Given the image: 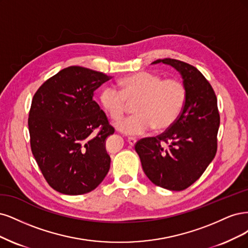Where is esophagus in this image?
Instances as JSON below:
<instances>
[{"label": "esophagus", "instance_id": "1", "mask_svg": "<svg viewBox=\"0 0 248 248\" xmlns=\"http://www.w3.org/2000/svg\"><path fill=\"white\" fill-rule=\"evenodd\" d=\"M126 141H127V143H129L130 145H135V143L137 142V140H136V138L135 137H127V139H126Z\"/></svg>", "mask_w": 248, "mask_h": 248}]
</instances>
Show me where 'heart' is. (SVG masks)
Masks as SVG:
<instances>
[{"label": "heart", "instance_id": "heart-1", "mask_svg": "<svg viewBox=\"0 0 248 248\" xmlns=\"http://www.w3.org/2000/svg\"><path fill=\"white\" fill-rule=\"evenodd\" d=\"M115 85L104 87L100 103L109 116L117 121L133 101L136 113L115 124L116 129L127 135H139L155 129L170 127L180 115L186 100V86L178 79H164L153 72H138L121 78Z\"/></svg>", "mask_w": 248, "mask_h": 248}]
</instances>
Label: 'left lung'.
<instances>
[{
    "mask_svg": "<svg viewBox=\"0 0 248 248\" xmlns=\"http://www.w3.org/2000/svg\"><path fill=\"white\" fill-rule=\"evenodd\" d=\"M158 62L180 73L186 90V104L169 129L156 137L139 140L135 149L151 182L166 189L183 190L201 177L217 155L220 121L217 99L208 80L194 66L174 59L153 63Z\"/></svg>",
    "mask_w": 248,
    "mask_h": 248,
    "instance_id": "left-lung-1",
    "label": "left lung"
}]
</instances>
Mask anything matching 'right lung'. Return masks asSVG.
<instances>
[{
	"label": "right lung",
	"instance_id": "obj_1",
	"mask_svg": "<svg viewBox=\"0 0 248 248\" xmlns=\"http://www.w3.org/2000/svg\"><path fill=\"white\" fill-rule=\"evenodd\" d=\"M110 78L71 66L50 77L34 94L28 121L31 149L44 178L59 193H90L110 169L105 141L114 127L93 101V92ZM97 128L100 130L94 133Z\"/></svg>",
	"mask_w": 248,
	"mask_h": 248
}]
</instances>
